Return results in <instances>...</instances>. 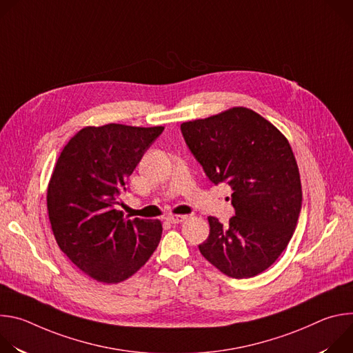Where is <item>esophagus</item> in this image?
Segmentation results:
<instances>
[{
	"instance_id": "esophagus-1",
	"label": "esophagus",
	"mask_w": 353,
	"mask_h": 353,
	"mask_svg": "<svg viewBox=\"0 0 353 353\" xmlns=\"http://www.w3.org/2000/svg\"><path fill=\"white\" fill-rule=\"evenodd\" d=\"M166 219L170 223H181V222H184L187 219V216L185 215H169Z\"/></svg>"
}]
</instances>
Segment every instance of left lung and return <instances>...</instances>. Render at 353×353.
I'll return each mask as SVG.
<instances>
[{"mask_svg":"<svg viewBox=\"0 0 353 353\" xmlns=\"http://www.w3.org/2000/svg\"><path fill=\"white\" fill-rule=\"evenodd\" d=\"M195 159L215 184L232 187L236 215L210 216L198 248L228 276L243 279L270 268L290 241L301 208L299 168L286 137L247 108L181 124Z\"/></svg>","mask_w":353,"mask_h":353,"instance_id":"1","label":"left lung"}]
</instances>
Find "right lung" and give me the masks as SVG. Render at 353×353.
<instances>
[{"label":"right lung","mask_w":353,"mask_h":353,"mask_svg":"<svg viewBox=\"0 0 353 353\" xmlns=\"http://www.w3.org/2000/svg\"><path fill=\"white\" fill-rule=\"evenodd\" d=\"M165 130L106 124L85 127L64 146L47 187V211L63 253L88 276L119 283L154 254L159 219H125L116 210L145 150Z\"/></svg>","instance_id":"obj_1"}]
</instances>
